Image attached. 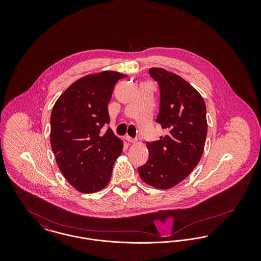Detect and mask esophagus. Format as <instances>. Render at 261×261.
Instances as JSON below:
<instances>
[{"instance_id":"1","label":"esophagus","mask_w":261,"mask_h":261,"mask_svg":"<svg viewBox=\"0 0 261 261\" xmlns=\"http://www.w3.org/2000/svg\"><path fill=\"white\" fill-rule=\"evenodd\" d=\"M126 140H127L129 143H136L137 142V139L130 136H126Z\"/></svg>"}]
</instances>
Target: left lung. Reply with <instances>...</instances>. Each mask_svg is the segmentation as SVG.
<instances>
[{
  "label": "left lung",
  "instance_id": "obj_1",
  "mask_svg": "<svg viewBox=\"0 0 261 261\" xmlns=\"http://www.w3.org/2000/svg\"><path fill=\"white\" fill-rule=\"evenodd\" d=\"M149 72L161 90L156 122L167 134L147 143L149 160L138 171L145 183L165 190L186 179L200 161L207 133L206 107L199 92L179 75L158 67Z\"/></svg>",
  "mask_w": 261,
  "mask_h": 261
}]
</instances>
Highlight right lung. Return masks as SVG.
Wrapping results in <instances>:
<instances>
[{
    "mask_svg": "<svg viewBox=\"0 0 261 261\" xmlns=\"http://www.w3.org/2000/svg\"><path fill=\"white\" fill-rule=\"evenodd\" d=\"M126 77L102 71L78 79L56 101L50 114V146L64 178L77 191L96 193L107 186L122 141L111 128L108 105L115 83Z\"/></svg>",
    "mask_w": 261,
    "mask_h": 261,
    "instance_id": "1",
    "label": "right lung"
}]
</instances>
